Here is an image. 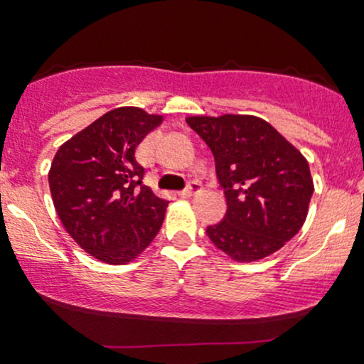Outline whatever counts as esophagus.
Listing matches in <instances>:
<instances>
[{
    "instance_id": "1",
    "label": "esophagus",
    "mask_w": 364,
    "mask_h": 364,
    "mask_svg": "<svg viewBox=\"0 0 364 364\" xmlns=\"http://www.w3.org/2000/svg\"><path fill=\"white\" fill-rule=\"evenodd\" d=\"M202 191H203V186L200 185V183H195L193 181V183H190V185H188L185 190L181 191V196H186V198H188V196L200 195V193H202Z\"/></svg>"
}]
</instances>
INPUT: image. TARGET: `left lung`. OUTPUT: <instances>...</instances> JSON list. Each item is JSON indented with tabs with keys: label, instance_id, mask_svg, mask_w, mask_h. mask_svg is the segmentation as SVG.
<instances>
[{
	"label": "left lung",
	"instance_id": "obj_1",
	"mask_svg": "<svg viewBox=\"0 0 364 364\" xmlns=\"http://www.w3.org/2000/svg\"><path fill=\"white\" fill-rule=\"evenodd\" d=\"M186 123L214 154L228 200L224 219L207 228L212 243L237 262L281 250L308 214L313 179L306 159L257 116H191Z\"/></svg>",
	"mask_w": 364,
	"mask_h": 364
}]
</instances>
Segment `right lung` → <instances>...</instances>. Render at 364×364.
<instances>
[{"instance_id":"add662e5","label":"right lung","mask_w":364,"mask_h":364,"mask_svg":"<svg viewBox=\"0 0 364 364\" xmlns=\"http://www.w3.org/2000/svg\"><path fill=\"white\" fill-rule=\"evenodd\" d=\"M162 116L118 107L58 149L49 188L63 225L87 253L121 265L144 252L161 229L168 202L144 185L135 149Z\"/></svg>"}]
</instances>
